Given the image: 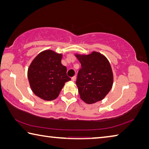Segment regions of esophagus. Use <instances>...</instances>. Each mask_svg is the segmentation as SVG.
Instances as JSON below:
<instances>
[{
	"label": "esophagus",
	"mask_w": 149,
	"mask_h": 149,
	"mask_svg": "<svg viewBox=\"0 0 149 149\" xmlns=\"http://www.w3.org/2000/svg\"><path fill=\"white\" fill-rule=\"evenodd\" d=\"M75 79H76V76H75H75L72 77V81H75Z\"/></svg>",
	"instance_id": "1"
}]
</instances>
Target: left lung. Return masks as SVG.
<instances>
[{
  "mask_svg": "<svg viewBox=\"0 0 149 149\" xmlns=\"http://www.w3.org/2000/svg\"><path fill=\"white\" fill-rule=\"evenodd\" d=\"M76 56L81 64L75 82L81 98L86 104L102 100L113 85V72L109 61L98 52Z\"/></svg>",
  "mask_w": 149,
  "mask_h": 149,
  "instance_id": "8db88e82",
  "label": "left lung"
}]
</instances>
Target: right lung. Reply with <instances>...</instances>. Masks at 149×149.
<instances>
[{"label": "right lung", "instance_id": "right-lung-1", "mask_svg": "<svg viewBox=\"0 0 149 149\" xmlns=\"http://www.w3.org/2000/svg\"><path fill=\"white\" fill-rule=\"evenodd\" d=\"M61 59V54L44 51L37 55L29 68L28 79L32 91L45 100L56 98L64 83L71 80Z\"/></svg>", "mask_w": 149, "mask_h": 149}]
</instances>
